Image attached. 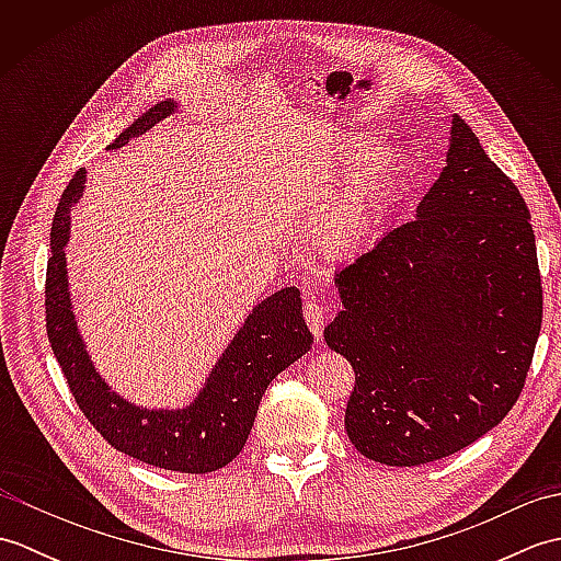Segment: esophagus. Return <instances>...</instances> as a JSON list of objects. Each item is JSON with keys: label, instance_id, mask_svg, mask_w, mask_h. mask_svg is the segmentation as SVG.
<instances>
[{"label": "esophagus", "instance_id": "34e87169", "mask_svg": "<svg viewBox=\"0 0 561 561\" xmlns=\"http://www.w3.org/2000/svg\"><path fill=\"white\" fill-rule=\"evenodd\" d=\"M304 318L308 328H311V332L316 335V340L323 337V320H325V308L320 306L318 301H306L304 304Z\"/></svg>", "mask_w": 561, "mask_h": 561}]
</instances>
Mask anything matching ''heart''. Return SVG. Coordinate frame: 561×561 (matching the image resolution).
Here are the masks:
<instances>
[{
	"label": "heart",
	"instance_id": "heart-1",
	"mask_svg": "<svg viewBox=\"0 0 561 561\" xmlns=\"http://www.w3.org/2000/svg\"><path fill=\"white\" fill-rule=\"evenodd\" d=\"M340 159L354 161L350 175L330 195L313 224V243L328 260H352L374 241L380 219L396 195L404 169L398 141L368 147L364 135H347Z\"/></svg>",
	"mask_w": 561,
	"mask_h": 561
}]
</instances>
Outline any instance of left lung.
Returning <instances> with one entry per match:
<instances>
[{
	"instance_id": "obj_1",
	"label": "left lung",
	"mask_w": 561,
	"mask_h": 561,
	"mask_svg": "<svg viewBox=\"0 0 561 561\" xmlns=\"http://www.w3.org/2000/svg\"><path fill=\"white\" fill-rule=\"evenodd\" d=\"M335 284L325 342L354 368L344 428L362 456L434 462L514 408L542 325L538 248L526 199L458 115L416 217Z\"/></svg>"
}]
</instances>
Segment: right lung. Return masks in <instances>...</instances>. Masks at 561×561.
<instances>
[{
	"mask_svg": "<svg viewBox=\"0 0 561 561\" xmlns=\"http://www.w3.org/2000/svg\"><path fill=\"white\" fill-rule=\"evenodd\" d=\"M175 111L161 101L129 125L113 147L145 135ZM87 173L77 171L59 205L50 231V260L45 274V325L55 359L79 410L113 448L153 468L173 472H214L243 450L260 400L274 376L311 350L313 335L304 323L301 291L287 287L260 301L211 368L205 388L183 410H147L123 400L91 364L71 313L65 245L69 209L83 193Z\"/></svg>",
	"mask_w": 561,
	"mask_h": 561,
	"instance_id": "add662e5",
	"label": "right lung"
}]
</instances>
